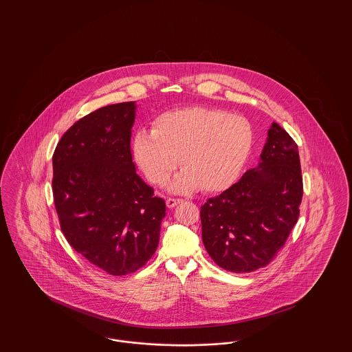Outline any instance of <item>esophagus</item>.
<instances>
[{"mask_svg":"<svg viewBox=\"0 0 352 352\" xmlns=\"http://www.w3.org/2000/svg\"><path fill=\"white\" fill-rule=\"evenodd\" d=\"M179 203H182V199H175V198H168V201H166V206H168V208H173V207H175L177 204H179Z\"/></svg>","mask_w":352,"mask_h":352,"instance_id":"1","label":"esophagus"}]
</instances>
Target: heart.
<instances>
[{"instance_id": "heart-1", "label": "heart", "mask_w": 352, "mask_h": 352, "mask_svg": "<svg viewBox=\"0 0 352 352\" xmlns=\"http://www.w3.org/2000/svg\"><path fill=\"white\" fill-rule=\"evenodd\" d=\"M253 145V128L243 116L191 107L162 113L153 132L133 137V157L151 184L165 186L179 164L184 170L170 190L219 192L234 184Z\"/></svg>"}]
</instances>
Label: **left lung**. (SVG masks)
<instances>
[{
	"instance_id": "obj_1",
	"label": "left lung",
	"mask_w": 352,
	"mask_h": 352,
	"mask_svg": "<svg viewBox=\"0 0 352 352\" xmlns=\"http://www.w3.org/2000/svg\"><path fill=\"white\" fill-rule=\"evenodd\" d=\"M302 194L298 146L273 122L257 168L201 206L206 251L234 273L268 265L298 220Z\"/></svg>"
}]
</instances>
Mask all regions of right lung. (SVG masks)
<instances>
[{"label": "right lung", "mask_w": 352, "mask_h": 352, "mask_svg": "<svg viewBox=\"0 0 352 352\" xmlns=\"http://www.w3.org/2000/svg\"><path fill=\"white\" fill-rule=\"evenodd\" d=\"M135 102L76 121L52 155V194L68 244L111 276L142 268L158 247L165 201L135 173Z\"/></svg>", "instance_id": "1"}]
</instances>
